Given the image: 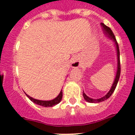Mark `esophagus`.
<instances>
[{"instance_id": "obj_1", "label": "esophagus", "mask_w": 135, "mask_h": 135, "mask_svg": "<svg viewBox=\"0 0 135 135\" xmlns=\"http://www.w3.org/2000/svg\"><path fill=\"white\" fill-rule=\"evenodd\" d=\"M71 67L74 68H77L80 66V61L78 56H74L71 60Z\"/></svg>"}]
</instances>
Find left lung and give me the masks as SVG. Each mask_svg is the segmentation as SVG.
<instances>
[{
    "label": "left lung",
    "instance_id": "8db88e82",
    "mask_svg": "<svg viewBox=\"0 0 135 135\" xmlns=\"http://www.w3.org/2000/svg\"><path fill=\"white\" fill-rule=\"evenodd\" d=\"M101 26L103 27V32H104L105 34L108 36L109 37V38L112 39L113 41L115 42V48H116V51H117V58H118V67H117V72H116V75H115V79H114V83L112 84V87H111V89L109 90V91L108 92V93L106 94L104 97H101L100 99H92L89 97L87 96L85 93H84V92H83V97H84V99L87 101V102H89V103H99V102H102L103 101H105L108 99L109 98V97L112 95V93H114V90L115 89V87H116L117 84H118V82L119 78H120V50H119V46H118V44L117 42L116 39H115V37L114 36V33L112 31V30L109 28V27H108L107 26L104 24L103 23H101Z\"/></svg>",
    "mask_w": 135,
    "mask_h": 135
}]
</instances>
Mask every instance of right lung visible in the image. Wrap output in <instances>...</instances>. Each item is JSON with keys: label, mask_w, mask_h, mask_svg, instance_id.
Wrapping results in <instances>:
<instances>
[{"label": "right lung", "mask_w": 135, "mask_h": 135, "mask_svg": "<svg viewBox=\"0 0 135 135\" xmlns=\"http://www.w3.org/2000/svg\"><path fill=\"white\" fill-rule=\"evenodd\" d=\"M26 95H27V97H28L32 102H34V103L38 105L43 106V107H53V106L58 104V103L61 101L62 96H63V92H62V90H61L60 93L59 94V95H58L56 98H55L54 99L51 100V101H42V100L36 99L32 98V97H30L29 95H27L26 93Z\"/></svg>", "instance_id": "1"}]
</instances>
